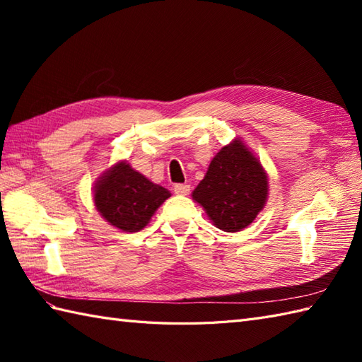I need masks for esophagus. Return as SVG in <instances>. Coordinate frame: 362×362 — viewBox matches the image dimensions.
<instances>
[{"instance_id": "esophagus-1", "label": "esophagus", "mask_w": 362, "mask_h": 362, "mask_svg": "<svg viewBox=\"0 0 362 362\" xmlns=\"http://www.w3.org/2000/svg\"><path fill=\"white\" fill-rule=\"evenodd\" d=\"M191 191V187L187 185V183H179V185H174V193L179 196H188Z\"/></svg>"}]
</instances>
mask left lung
<instances>
[{
    "label": "left lung",
    "instance_id": "obj_1",
    "mask_svg": "<svg viewBox=\"0 0 362 362\" xmlns=\"http://www.w3.org/2000/svg\"><path fill=\"white\" fill-rule=\"evenodd\" d=\"M266 197L264 169L240 140L218 152L204 180L193 191L194 201L224 232H240L247 227L263 210Z\"/></svg>",
    "mask_w": 362,
    "mask_h": 362
}]
</instances>
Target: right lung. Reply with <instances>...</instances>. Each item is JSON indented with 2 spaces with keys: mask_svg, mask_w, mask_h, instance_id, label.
I'll return each mask as SVG.
<instances>
[{
  "mask_svg": "<svg viewBox=\"0 0 362 362\" xmlns=\"http://www.w3.org/2000/svg\"><path fill=\"white\" fill-rule=\"evenodd\" d=\"M171 196L127 163L115 165L95 187L98 211L122 232H140L158 206Z\"/></svg>",
  "mask_w": 362,
  "mask_h": 362,
  "instance_id": "1",
  "label": "right lung"
}]
</instances>
